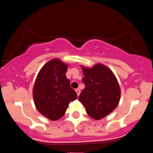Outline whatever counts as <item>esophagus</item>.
Here are the masks:
<instances>
[{
    "label": "esophagus",
    "mask_w": 153,
    "mask_h": 153,
    "mask_svg": "<svg viewBox=\"0 0 153 153\" xmlns=\"http://www.w3.org/2000/svg\"><path fill=\"white\" fill-rule=\"evenodd\" d=\"M75 91H76L77 95H78V96H79V95H80V89H79V88L75 89Z\"/></svg>",
    "instance_id": "34e87169"
}]
</instances>
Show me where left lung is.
Returning a JSON list of instances; mask_svg holds the SVG:
<instances>
[{
	"label": "left lung",
	"instance_id": "1",
	"mask_svg": "<svg viewBox=\"0 0 153 153\" xmlns=\"http://www.w3.org/2000/svg\"><path fill=\"white\" fill-rule=\"evenodd\" d=\"M85 88L78 100L88 115L96 120L104 118L117 108L121 96L118 80L111 70L101 63L91 68L80 65Z\"/></svg>",
	"mask_w": 153,
	"mask_h": 153
}]
</instances>
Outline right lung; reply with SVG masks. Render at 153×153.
Masks as SVG:
<instances>
[{"instance_id":"obj_1","label":"right lung","mask_w":153,"mask_h":153,"mask_svg":"<svg viewBox=\"0 0 153 153\" xmlns=\"http://www.w3.org/2000/svg\"><path fill=\"white\" fill-rule=\"evenodd\" d=\"M68 66L58 58L51 59L40 69L35 80L32 92L35 106L52 121L62 118L70 102L77 99L65 75Z\"/></svg>"}]
</instances>
